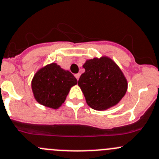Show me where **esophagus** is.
Segmentation results:
<instances>
[{"instance_id": "obj_1", "label": "esophagus", "mask_w": 159, "mask_h": 159, "mask_svg": "<svg viewBox=\"0 0 159 159\" xmlns=\"http://www.w3.org/2000/svg\"><path fill=\"white\" fill-rule=\"evenodd\" d=\"M74 76H75V78H77V80H78L80 78V74H76L75 75H74Z\"/></svg>"}]
</instances>
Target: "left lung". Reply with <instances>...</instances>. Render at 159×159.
I'll use <instances>...</instances> for the list:
<instances>
[{
	"label": "left lung",
	"instance_id": "8db88e82",
	"mask_svg": "<svg viewBox=\"0 0 159 159\" xmlns=\"http://www.w3.org/2000/svg\"><path fill=\"white\" fill-rule=\"evenodd\" d=\"M78 85L93 109L102 111L116 105L125 95L128 81L113 60L106 56L86 60Z\"/></svg>",
	"mask_w": 159,
	"mask_h": 159
}]
</instances>
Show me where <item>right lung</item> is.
Here are the masks:
<instances>
[{
	"instance_id": "add662e5",
	"label": "right lung",
	"mask_w": 159,
	"mask_h": 159,
	"mask_svg": "<svg viewBox=\"0 0 159 159\" xmlns=\"http://www.w3.org/2000/svg\"><path fill=\"white\" fill-rule=\"evenodd\" d=\"M77 83L76 78L70 71L53 62L35 73L31 81V89L37 102L57 109L66 101L71 87Z\"/></svg>"
}]
</instances>
